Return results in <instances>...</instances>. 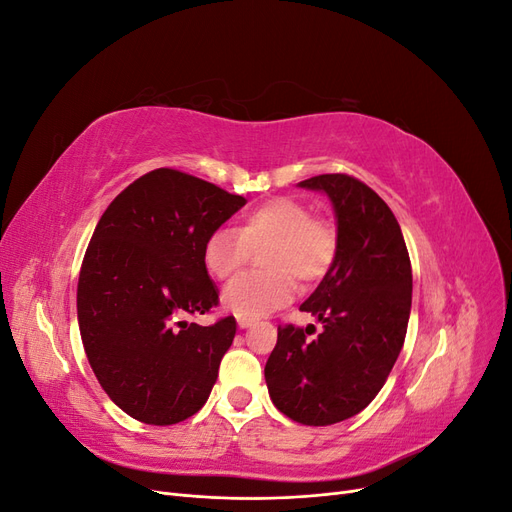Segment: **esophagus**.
<instances>
[{"label":"esophagus","mask_w":512,"mask_h":512,"mask_svg":"<svg viewBox=\"0 0 512 512\" xmlns=\"http://www.w3.org/2000/svg\"><path fill=\"white\" fill-rule=\"evenodd\" d=\"M237 324H239L241 329H247V327H252L254 320L252 318H245V316H237Z\"/></svg>","instance_id":"obj_1"}]
</instances>
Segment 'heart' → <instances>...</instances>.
Masks as SVG:
<instances>
[{"label":"heart","instance_id":"b5f03b06","mask_svg":"<svg viewBox=\"0 0 512 512\" xmlns=\"http://www.w3.org/2000/svg\"><path fill=\"white\" fill-rule=\"evenodd\" d=\"M262 275H247L222 292L228 312L258 318L286 305L301 288H314L337 260L339 239L333 224L314 218L312 209L294 198H271L247 213L237 226L215 228L203 243V267L220 282L235 277L260 254Z\"/></svg>","mask_w":512,"mask_h":512}]
</instances>
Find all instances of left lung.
I'll return each mask as SVG.
<instances>
[{
    "label": "left lung",
    "instance_id": "left-lung-1",
    "mask_svg": "<svg viewBox=\"0 0 512 512\" xmlns=\"http://www.w3.org/2000/svg\"><path fill=\"white\" fill-rule=\"evenodd\" d=\"M299 188L331 198L339 252L301 305L322 331L307 339L314 324L277 329L265 380L277 410L322 427L359 414L389 378L408 331L412 267L393 211L363 181L335 173Z\"/></svg>",
    "mask_w": 512,
    "mask_h": 512
}]
</instances>
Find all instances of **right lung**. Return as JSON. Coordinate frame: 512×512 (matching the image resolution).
Here are the masks:
<instances>
[{
    "label": "right lung",
    "instance_id": "1",
    "mask_svg": "<svg viewBox=\"0 0 512 512\" xmlns=\"http://www.w3.org/2000/svg\"><path fill=\"white\" fill-rule=\"evenodd\" d=\"M247 200L173 168L130 183L94 230L76 288L87 361L106 395L147 425L205 406L237 333L232 316L188 322L220 303L203 243Z\"/></svg>",
    "mask_w": 512,
    "mask_h": 512
}]
</instances>
